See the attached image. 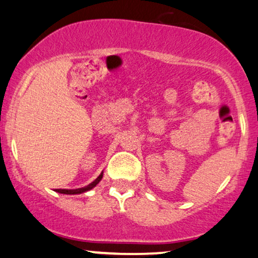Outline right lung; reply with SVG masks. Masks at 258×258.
<instances>
[{"label": "right lung", "instance_id": "obj_1", "mask_svg": "<svg viewBox=\"0 0 258 258\" xmlns=\"http://www.w3.org/2000/svg\"><path fill=\"white\" fill-rule=\"evenodd\" d=\"M101 178H103V174H100L99 177L97 178V179L93 180L91 184H88L87 186H84V187H79V189H72V190H68V189H57V192L59 194H66V195H76V194H82V192H86L88 191V190L93 189V187L97 185L98 183L100 182Z\"/></svg>", "mask_w": 258, "mask_h": 258}]
</instances>
